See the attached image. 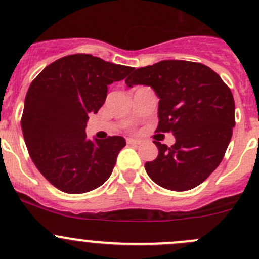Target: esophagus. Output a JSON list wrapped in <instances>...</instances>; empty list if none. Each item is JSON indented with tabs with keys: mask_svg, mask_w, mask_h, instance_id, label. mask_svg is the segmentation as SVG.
<instances>
[{
	"mask_svg": "<svg viewBox=\"0 0 259 259\" xmlns=\"http://www.w3.org/2000/svg\"><path fill=\"white\" fill-rule=\"evenodd\" d=\"M126 143L129 145H139L140 144L139 140H135V139H127Z\"/></svg>",
	"mask_w": 259,
	"mask_h": 259,
	"instance_id": "obj_1",
	"label": "esophagus"
}]
</instances>
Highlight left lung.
<instances>
[{
    "label": "left lung",
    "instance_id": "obj_1",
    "mask_svg": "<svg viewBox=\"0 0 259 259\" xmlns=\"http://www.w3.org/2000/svg\"><path fill=\"white\" fill-rule=\"evenodd\" d=\"M125 82L155 91L156 132L176 137L171 146L154 142L158 156L145 163L150 179L176 192L204 182L221 164L236 124L231 89L210 67L184 60H163L134 69Z\"/></svg>",
    "mask_w": 259,
    "mask_h": 259
}]
</instances>
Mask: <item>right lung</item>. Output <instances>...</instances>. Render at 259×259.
I'll return each instance as SVG.
<instances>
[{
    "label": "right lung",
    "mask_w": 259,
    "mask_h": 259,
    "mask_svg": "<svg viewBox=\"0 0 259 259\" xmlns=\"http://www.w3.org/2000/svg\"><path fill=\"white\" fill-rule=\"evenodd\" d=\"M134 67L89 54L61 57L31 82L21 127L28 154L40 173L61 192L96 189L113 173L122 137L89 140V115L105 103L108 85L125 79Z\"/></svg>",
    "instance_id": "1"
}]
</instances>
